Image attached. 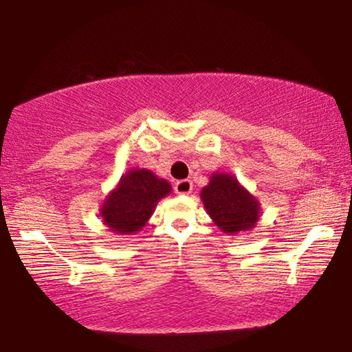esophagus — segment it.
Instances as JSON below:
<instances>
[{
	"label": "esophagus",
	"mask_w": 352,
	"mask_h": 352,
	"mask_svg": "<svg viewBox=\"0 0 352 352\" xmlns=\"http://www.w3.org/2000/svg\"><path fill=\"white\" fill-rule=\"evenodd\" d=\"M192 181L190 179H182V181H177L175 184V192L179 195H186V194H190L192 192Z\"/></svg>",
	"instance_id": "1"
}]
</instances>
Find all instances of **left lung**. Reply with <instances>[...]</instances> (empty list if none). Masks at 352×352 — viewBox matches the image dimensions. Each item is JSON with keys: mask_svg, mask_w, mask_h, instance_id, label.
I'll return each instance as SVG.
<instances>
[{"mask_svg": "<svg viewBox=\"0 0 352 352\" xmlns=\"http://www.w3.org/2000/svg\"><path fill=\"white\" fill-rule=\"evenodd\" d=\"M200 199L213 223L228 235L253 229L259 219L258 200L228 173H213Z\"/></svg>", "mask_w": 352, "mask_h": 352, "instance_id": "1", "label": "left lung"}]
</instances>
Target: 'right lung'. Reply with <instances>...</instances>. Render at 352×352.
Wrapping results in <instances>:
<instances>
[{
  "mask_svg": "<svg viewBox=\"0 0 352 352\" xmlns=\"http://www.w3.org/2000/svg\"><path fill=\"white\" fill-rule=\"evenodd\" d=\"M170 192V182L146 168L129 170L104 200L99 214L110 232L134 235L147 224L158 200Z\"/></svg>",
  "mask_w": 352,
  "mask_h": 352,
  "instance_id": "right-lung-1",
  "label": "right lung"
}]
</instances>
